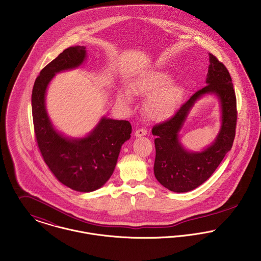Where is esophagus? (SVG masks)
<instances>
[{
  "label": "esophagus",
  "mask_w": 261,
  "mask_h": 261,
  "mask_svg": "<svg viewBox=\"0 0 261 261\" xmlns=\"http://www.w3.org/2000/svg\"><path fill=\"white\" fill-rule=\"evenodd\" d=\"M147 135V130L145 128H140V129H137L135 132V137L136 138H141V137H144Z\"/></svg>",
  "instance_id": "34e87169"
}]
</instances>
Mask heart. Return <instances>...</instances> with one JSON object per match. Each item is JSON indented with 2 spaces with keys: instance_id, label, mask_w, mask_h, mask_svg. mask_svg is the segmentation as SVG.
Here are the masks:
<instances>
[{
  "instance_id": "b5f03b06",
  "label": "heart",
  "mask_w": 261,
  "mask_h": 261,
  "mask_svg": "<svg viewBox=\"0 0 261 261\" xmlns=\"http://www.w3.org/2000/svg\"><path fill=\"white\" fill-rule=\"evenodd\" d=\"M171 75L161 70H150L138 75L128 86V90H117L118 101L129 107L133 103L129 92L136 95H147L144 111L152 120H164L174 114L184 98V87L176 82H170Z\"/></svg>"
}]
</instances>
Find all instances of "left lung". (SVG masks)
<instances>
[{"label":"left lung","instance_id":"8db88e82","mask_svg":"<svg viewBox=\"0 0 261 261\" xmlns=\"http://www.w3.org/2000/svg\"><path fill=\"white\" fill-rule=\"evenodd\" d=\"M206 86L193 94L169 120L152 127L155 136L153 173L161 185L176 193H185L206 182L232 148L236 127V96L227 68L209 54ZM213 95L220 102L222 125L216 140L208 147L195 152L180 143L179 132L188 113L203 96Z\"/></svg>","mask_w":261,"mask_h":261}]
</instances>
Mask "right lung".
<instances>
[{
	"instance_id": "add662e5",
	"label": "right lung",
	"mask_w": 261,
	"mask_h": 261,
	"mask_svg": "<svg viewBox=\"0 0 261 261\" xmlns=\"http://www.w3.org/2000/svg\"><path fill=\"white\" fill-rule=\"evenodd\" d=\"M87 57L86 47L65 49L42 69L32 90V114L38 147L55 178L77 192L89 193L112 177L121 146L130 138L127 120L102 116L86 136L67 137L51 121L46 110V93L53 77L80 67Z\"/></svg>"
}]
</instances>
